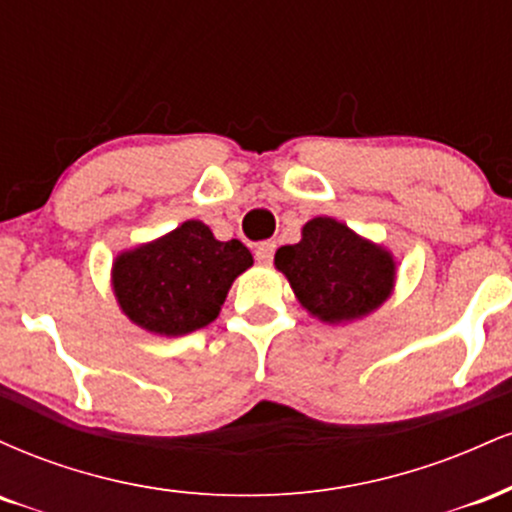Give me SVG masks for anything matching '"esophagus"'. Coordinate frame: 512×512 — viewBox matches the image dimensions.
Masks as SVG:
<instances>
[{"label":"esophagus","instance_id":"esophagus-1","mask_svg":"<svg viewBox=\"0 0 512 512\" xmlns=\"http://www.w3.org/2000/svg\"><path fill=\"white\" fill-rule=\"evenodd\" d=\"M274 250H276V243L274 240H264V243H260L255 248V257H257V262L260 264H269L274 260Z\"/></svg>","mask_w":512,"mask_h":512}]
</instances>
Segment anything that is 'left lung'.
Masks as SVG:
<instances>
[{"label": "left lung", "instance_id": "obj_1", "mask_svg": "<svg viewBox=\"0 0 512 512\" xmlns=\"http://www.w3.org/2000/svg\"><path fill=\"white\" fill-rule=\"evenodd\" d=\"M274 264L303 308L330 325L370 315L395 286L390 252L330 216L305 223L303 238L276 250Z\"/></svg>", "mask_w": 512, "mask_h": 512}]
</instances>
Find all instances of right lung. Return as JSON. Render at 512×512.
Here are the masks:
<instances>
[{"instance_id": "add662e5", "label": "right lung", "mask_w": 512, "mask_h": 512, "mask_svg": "<svg viewBox=\"0 0 512 512\" xmlns=\"http://www.w3.org/2000/svg\"><path fill=\"white\" fill-rule=\"evenodd\" d=\"M252 267L240 240L214 238L202 221H185L163 238L120 252L113 291L134 325L161 337H182L219 317L228 289Z\"/></svg>"}]
</instances>
